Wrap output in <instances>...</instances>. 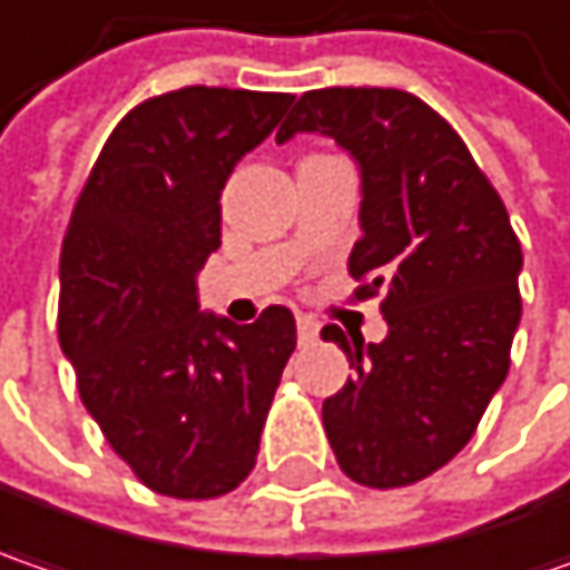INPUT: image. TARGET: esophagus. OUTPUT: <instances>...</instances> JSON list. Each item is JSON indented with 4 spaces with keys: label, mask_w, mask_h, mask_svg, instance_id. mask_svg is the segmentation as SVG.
<instances>
[{
    "label": "esophagus",
    "mask_w": 570,
    "mask_h": 570,
    "mask_svg": "<svg viewBox=\"0 0 570 570\" xmlns=\"http://www.w3.org/2000/svg\"><path fill=\"white\" fill-rule=\"evenodd\" d=\"M296 335H299V345H313L318 338V322L313 316L296 318Z\"/></svg>",
    "instance_id": "1"
}]
</instances>
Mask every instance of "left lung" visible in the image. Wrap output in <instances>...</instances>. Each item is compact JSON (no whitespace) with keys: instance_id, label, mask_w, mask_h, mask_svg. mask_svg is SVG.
Returning a JSON list of instances; mask_svg holds the SVG:
<instances>
[{"instance_id":"obj_1","label":"left lung","mask_w":570,"mask_h":570,"mask_svg":"<svg viewBox=\"0 0 570 570\" xmlns=\"http://www.w3.org/2000/svg\"><path fill=\"white\" fill-rule=\"evenodd\" d=\"M335 138L361 170L357 299L384 293V342L325 325L354 377L322 403L338 468L364 487L416 484L461 452L507 381L522 252L503 199L452 125L403 89L303 92L281 125Z\"/></svg>"}]
</instances>
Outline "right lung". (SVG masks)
I'll return each instance as SVG.
<instances>
[{"instance_id":"right-lung-1","label":"right lung","mask_w":570,"mask_h":570,"mask_svg":"<svg viewBox=\"0 0 570 570\" xmlns=\"http://www.w3.org/2000/svg\"><path fill=\"white\" fill-rule=\"evenodd\" d=\"M289 92L186 86L116 125L60 252L57 335L106 442L154 493L213 500L254 468L296 348L286 306L252 325L199 313L222 245V189L284 118Z\"/></svg>"}]
</instances>
